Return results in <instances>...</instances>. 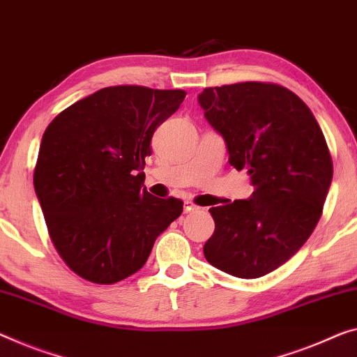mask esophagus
Segmentation results:
<instances>
[{
    "label": "esophagus",
    "instance_id": "1",
    "mask_svg": "<svg viewBox=\"0 0 357 357\" xmlns=\"http://www.w3.org/2000/svg\"><path fill=\"white\" fill-rule=\"evenodd\" d=\"M199 209V207H197L196 204H193V202L191 201H185V212L188 213V212H193V211H197Z\"/></svg>",
    "mask_w": 357,
    "mask_h": 357
}]
</instances>
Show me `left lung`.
Returning <instances> with one entry per match:
<instances>
[{
    "instance_id": "left-lung-1",
    "label": "left lung",
    "mask_w": 357,
    "mask_h": 357,
    "mask_svg": "<svg viewBox=\"0 0 357 357\" xmlns=\"http://www.w3.org/2000/svg\"><path fill=\"white\" fill-rule=\"evenodd\" d=\"M199 105L225 139L228 161L245 169L249 199L211 207L215 229L204 244L212 266L255 279L284 265L319 222L332 158L311 109L298 96L273 83L206 87Z\"/></svg>"
}]
</instances>
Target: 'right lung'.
Listing matches in <instances>:
<instances>
[{
  "instance_id": "add662e5",
  "label": "right lung",
  "mask_w": 357,
  "mask_h": 357,
  "mask_svg": "<svg viewBox=\"0 0 357 357\" xmlns=\"http://www.w3.org/2000/svg\"><path fill=\"white\" fill-rule=\"evenodd\" d=\"M185 91L103 87L59 113L43 135L33 183L54 248L86 281L114 284L145 265L183 211L144 188L156 128Z\"/></svg>"
}]
</instances>
